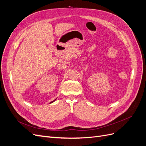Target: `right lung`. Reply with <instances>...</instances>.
<instances>
[{"label":"right lung","instance_id":"1","mask_svg":"<svg viewBox=\"0 0 146 146\" xmlns=\"http://www.w3.org/2000/svg\"><path fill=\"white\" fill-rule=\"evenodd\" d=\"M56 100H54V101H51V102H50V104H51V103H53V102H54V101H56Z\"/></svg>","mask_w":146,"mask_h":146}]
</instances>
